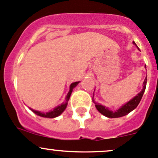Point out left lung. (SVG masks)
Returning a JSON list of instances; mask_svg holds the SVG:
<instances>
[{
    "label": "left lung",
    "instance_id": "1",
    "mask_svg": "<svg viewBox=\"0 0 158 158\" xmlns=\"http://www.w3.org/2000/svg\"><path fill=\"white\" fill-rule=\"evenodd\" d=\"M133 43H134L135 45H136L135 42H133ZM138 48L139 49V48ZM146 84H147V77H146V78L144 79V83H143L144 87H143L142 90H141L137 96H135L132 100H131L129 102H128L127 103L125 104L124 106H123L121 108L117 110L116 111H114V112L110 111V110H109L108 109L106 108L105 106H102L101 104L96 103L94 100H93V102L95 103L96 108L97 109V110H98L101 114L105 115V116L109 117V118H118V117H122L123 116V115H127L128 113H129L130 112H131L133 110H135V109L137 107V106L139 105L140 101H141V98H142V96L143 94H144V90H145Z\"/></svg>",
    "mask_w": 158,
    "mask_h": 158
}]
</instances>
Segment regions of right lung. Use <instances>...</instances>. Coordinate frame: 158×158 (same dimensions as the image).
Here are the masks:
<instances>
[{
  "instance_id": "right-lung-1",
  "label": "right lung",
  "mask_w": 158,
  "mask_h": 158,
  "mask_svg": "<svg viewBox=\"0 0 158 158\" xmlns=\"http://www.w3.org/2000/svg\"><path fill=\"white\" fill-rule=\"evenodd\" d=\"M78 83L79 82H74V83H73V84H71V86H70V90H69V92H68L67 97H66V101L64 102V103L61 104V105L58 106H57L56 108H55L52 111L49 112V113H41V112H39V111H36V110H32V109H30V110H32L34 113H35L36 115H40V116H42V117H45V118H55V117L58 116V115H59L60 114H61V113H62V112L65 110L66 106H67L68 101L69 100L70 96H71V93H72L73 89H74V87H76V86H77V84H78Z\"/></svg>"
}]
</instances>
